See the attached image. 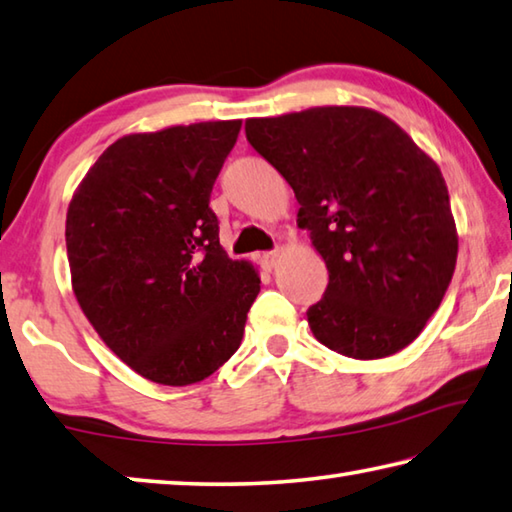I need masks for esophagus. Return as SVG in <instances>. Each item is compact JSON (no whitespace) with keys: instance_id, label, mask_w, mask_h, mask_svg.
<instances>
[{"instance_id":"1","label":"esophagus","mask_w":512,"mask_h":512,"mask_svg":"<svg viewBox=\"0 0 512 512\" xmlns=\"http://www.w3.org/2000/svg\"><path fill=\"white\" fill-rule=\"evenodd\" d=\"M279 258H281V251L272 249V251H265V254L261 256V263H263L265 270H274L276 263H279Z\"/></svg>"}]
</instances>
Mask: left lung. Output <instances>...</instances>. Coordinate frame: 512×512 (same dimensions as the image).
<instances>
[{"label":"left lung","mask_w":512,"mask_h":512,"mask_svg":"<svg viewBox=\"0 0 512 512\" xmlns=\"http://www.w3.org/2000/svg\"><path fill=\"white\" fill-rule=\"evenodd\" d=\"M245 132L292 186L299 227L328 267L326 294L308 308L312 335L355 360L409 346L441 306L459 251L436 161L369 107L247 119Z\"/></svg>","instance_id":"1"}]
</instances>
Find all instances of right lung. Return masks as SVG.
<instances>
[{"label": "right lung", "mask_w": 512, "mask_h": 512, "mask_svg": "<svg viewBox=\"0 0 512 512\" xmlns=\"http://www.w3.org/2000/svg\"><path fill=\"white\" fill-rule=\"evenodd\" d=\"M242 121L114 141L67 211L71 285L110 351L168 387L209 378L238 351L258 272L220 245L209 200Z\"/></svg>", "instance_id": "obj_1"}]
</instances>
